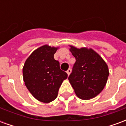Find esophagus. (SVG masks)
<instances>
[{
    "mask_svg": "<svg viewBox=\"0 0 126 126\" xmlns=\"http://www.w3.org/2000/svg\"><path fill=\"white\" fill-rule=\"evenodd\" d=\"M66 72H67V75H69V74H71V69L70 68H69L68 69H67V71H66Z\"/></svg>",
    "mask_w": 126,
    "mask_h": 126,
    "instance_id": "esophagus-1",
    "label": "esophagus"
}]
</instances>
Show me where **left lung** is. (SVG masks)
Wrapping results in <instances>:
<instances>
[{
	"mask_svg": "<svg viewBox=\"0 0 126 126\" xmlns=\"http://www.w3.org/2000/svg\"><path fill=\"white\" fill-rule=\"evenodd\" d=\"M70 47L76 63L68 79L78 97L89 100L96 96L105 86L109 75L108 66L92 48Z\"/></svg>",
	"mask_w": 126,
	"mask_h": 126,
	"instance_id": "8db88e82",
	"label": "left lung"
}]
</instances>
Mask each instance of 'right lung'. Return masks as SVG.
Masks as SVG:
<instances>
[{"mask_svg":"<svg viewBox=\"0 0 126 126\" xmlns=\"http://www.w3.org/2000/svg\"><path fill=\"white\" fill-rule=\"evenodd\" d=\"M58 47L42 46L30 55L23 67V81L33 96L40 102L54 100L67 74L54 59Z\"/></svg>","mask_w":126,"mask_h":126,"instance_id":"right-lung-1","label":"right lung"}]
</instances>
